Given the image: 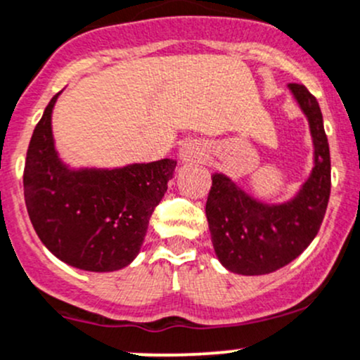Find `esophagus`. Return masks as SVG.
I'll use <instances>...</instances> for the list:
<instances>
[{"label": "esophagus", "instance_id": "obj_1", "mask_svg": "<svg viewBox=\"0 0 360 360\" xmlns=\"http://www.w3.org/2000/svg\"><path fill=\"white\" fill-rule=\"evenodd\" d=\"M203 157V148L198 141H184L179 146V158L184 164H193Z\"/></svg>", "mask_w": 360, "mask_h": 360}]
</instances>
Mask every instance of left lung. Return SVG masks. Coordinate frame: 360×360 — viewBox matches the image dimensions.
I'll use <instances>...</instances> for the list:
<instances>
[{
  "mask_svg": "<svg viewBox=\"0 0 360 360\" xmlns=\"http://www.w3.org/2000/svg\"><path fill=\"white\" fill-rule=\"evenodd\" d=\"M309 120L314 167L293 198L267 203L222 172L212 174L207 221L219 262L243 276L269 274L297 259L316 238L331 191L330 145L316 98L302 84H288Z\"/></svg>",
  "mask_w": 360,
  "mask_h": 360,
  "instance_id": "1",
  "label": "left lung"
}]
</instances>
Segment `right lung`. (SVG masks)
Returning a JSON list of instances; mask_svg holds the SVG:
<instances>
[{
    "label": "right lung",
    "mask_w": 360,
    "mask_h": 360,
    "mask_svg": "<svg viewBox=\"0 0 360 360\" xmlns=\"http://www.w3.org/2000/svg\"><path fill=\"white\" fill-rule=\"evenodd\" d=\"M56 93L30 138L24 196L30 222L56 259L91 272L124 269L138 257L176 160L124 167H70L53 138Z\"/></svg>",
    "instance_id": "1"
}]
</instances>
